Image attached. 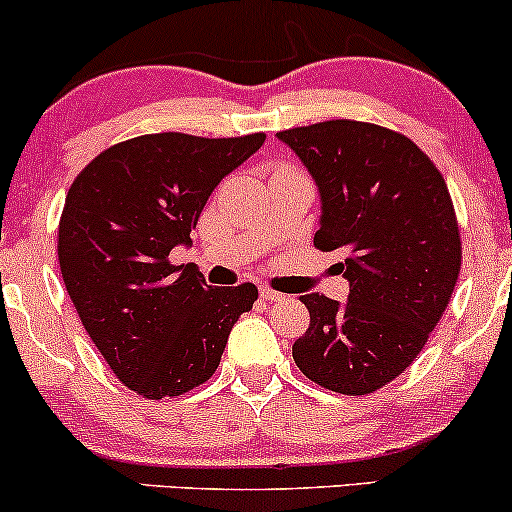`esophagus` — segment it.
<instances>
[{
    "label": "esophagus",
    "mask_w": 512,
    "mask_h": 512,
    "mask_svg": "<svg viewBox=\"0 0 512 512\" xmlns=\"http://www.w3.org/2000/svg\"><path fill=\"white\" fill-rule=\"evenodd\" d=\"M260 298L267 300V303H272V300H279V298H283V295H281L279 291H274V288L262 286V288H260Z\"/></svg>",
    "instance_id": "34e87169"
}]
</instances>
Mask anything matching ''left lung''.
Listing matches in <instances>:
<instances>
[{
    "label": "left lung",
    "instance_id": "left-lung-1",
    "mask_svg": "<svg viewBox=\"0 0 512 512\" xmlns=\"http://www.w3.org/2000/svg\"><path fill=\"white\" fill-rule=\"evenodd\" d=\"M319 190V250H338L346 303L303 295L310 329L293 343L300 372L365 396L412 365L460 274V236L446 181L405 135L362 121L276 133Z\"/></svg>",
    "mask_w": 512,
    "mask_h": 512
}]
</instances>
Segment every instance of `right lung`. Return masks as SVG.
<instances>
[{"mask_svg": "<svg viewBox=\"0 0 512 512\" xmlns=\"http://www.w3.org/2000/svg\"><path fill=\"white\" fill-rule=\"evenodd\" d=\"M264 133L131 138L80 171L59 221V267L107 365L143 398L181 396L217 372L233 324L257 288L207 286L169 262L221 178L260 150Z\"/></svg>", "mask_w": 512, "mask_h": 512, "instance_id": "1", "label": "right lung"}]
</instances>
